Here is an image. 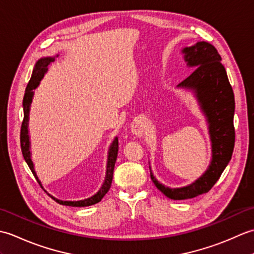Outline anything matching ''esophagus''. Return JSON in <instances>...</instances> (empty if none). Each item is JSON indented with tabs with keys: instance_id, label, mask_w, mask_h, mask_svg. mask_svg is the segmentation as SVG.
<instances>
[{
	"instance_id": "esophagus-1",
	"label": "esophagus",
	"mask_w": 254,
	"mask_h": 254,
	"mask_svg": "<svg viewBox=\"0 0 254 254\" xmlns=\"http://www.w3.org/2000/svg\"><path fill=\"white\" fill-rule=\"evenodd\" d=\"M131 131L135 136H141L144 132V128H143V126L141 123H135L132 126Z\"/></svg>"
}]
</instances>
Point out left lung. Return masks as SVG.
<instances>
[{
  "instance_id": "8db88e82",
  "label": "left lung",
  "mask_w": 254,
  "mask_h": 254,
  "mask_svg": "<svg viewBox=\"0 0 254 254\" xmlns=\"http://www.w3.org/2000/svg\"><path fill=\"white\" fill-rule=\"evenodd\" d=\"M182 53L187 66L194 69L177 87L192 90L206 117L212 160L197 180L183 188L161 185L150 170V179L156 188L171 199H188L208 192L228 165L235 146V96L218 51L208 42L198 41L186 47Z\"/></svg>"
}]
</instances>
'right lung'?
I'll use <instances>...</instances> for the list:
<instances>
[{
  "mask_svg": "<svg viewBox=\"0 0 254 254\" xmlns=\"http://www.w3.org/2000/svg\"><path fill=\"white\" fill-rule=\"evenodd\" d=\"M55 61V59L51 57L42 58L40 60H38L36 63L34 71H32L31 78L29 80L28 85H27L24 99H23V108H24V120L21 123V128H20V147H21V153H23L24 159L28 165L31 172L34 174L35 178L37 179L38 183H39L41 188H44L41 185L39 178L37 177V174L35 171L34 163L31 160V154H30V141H29V134H28V121H29V111H30V104L32 101V97H34V89L37 88V86L39 85L41 78L44 77V74L47 72L48 65L51 62ZM118 150H119V142L118 137H115L113 142L110 145L109 152H108V159H107V171H106V177L105 181L102 183L101 188L99 191L97 192L95 195L91 197L82 199V201H62V199H58L56 197L51 196L53 199L59 204L66 205V206H75V207H84V206H90V205H94L101 201V198L106 195V193L109 191L112 182V177H113V169H115L116 160L118 157Z\"/></svg>",
  "mask_w": 254,
  "mask_h": 254,
  "instance_id": "1",
  "label": "right lung"
}]
</instances>
